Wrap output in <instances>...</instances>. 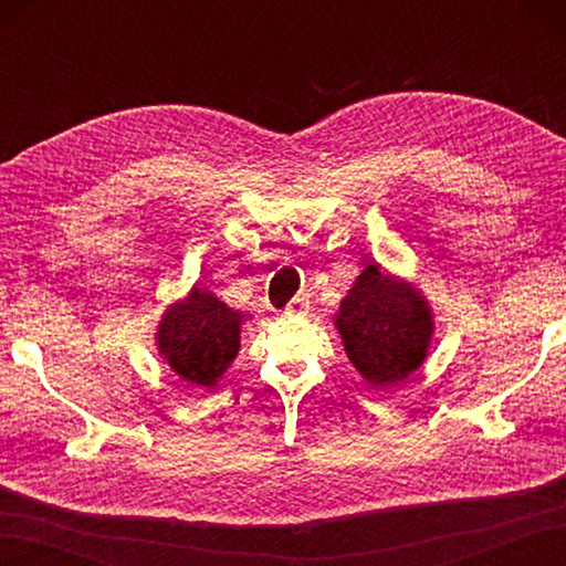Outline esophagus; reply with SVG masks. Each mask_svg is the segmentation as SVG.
<instances>
[{
  "label": "esophagus",
  "mask_w": 566,
  "mask_h": 566,
  "mask_svg": "<svg viewBox=\"0 0 566 566\" xmlns=\"http://www.w3.org/2000/svg\"><path fill=\"white\" fill-rule=\"evenodd\" d=\"M308 298L306 296H294L290 304H286V308H284V314L286 316H306L308 314Z\"/></svg>",
  "instance_id": "1"
}]
</instances>
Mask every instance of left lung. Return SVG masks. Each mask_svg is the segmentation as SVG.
Returning a JSON list of instances; mask_svg holds the SVG:
<instances>
[{
    "instance_id": "obj_1",
    "label": "left lung",
    "mask_w": 566,
    "mask_h": 566,
    "mask_svg": "<svg viewBox=\"0 0 566 566\" xmlns=\"http://www.w3.org/2000/svg\"><path fill=\"white\" fill-rule=\"evenodd\" d=\"M335 328L359 375L387 389L426 363L436 323L411 282L367 264L343 298Z\"/></svg>"
}]
</instances>
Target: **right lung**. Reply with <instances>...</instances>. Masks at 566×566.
Instances as JSON below:
<instances>
[{"mask_svg":"<svg viewBox=\"0 0 566 566\" xmlns=\"http://www.w3.org/2000/svg\"><path fill=\"white\" fill-rule=\"evenodd\" d=\"M245 316L228 308L211 292L195 286L158 323V350L179 379L213 389L240 350Z\"/></svg>","mask_w":566,"mask_h":566,"instance_id":"obj_1","label":"right lung"}]
</instances>
